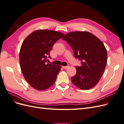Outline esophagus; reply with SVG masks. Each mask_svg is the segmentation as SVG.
I'll return each mask as SVG.
<instances>
[{
	"instance_id": "esophagus-1",
	"label": "esophagus",
	"mask_w": 124,
	"mask_h": 124,
	"mask_svg": "<svg viewBox=\"0 0 124 124\" xmlns=\"http://www.w3.org/2000/svg\"><path fill=\"white\" fill-rule=\"evenodd\" d=\"M62 67L63 69H67L69 67V66H62Z\"/></svg>"
}]
</instances>
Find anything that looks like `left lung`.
Listing matches in <instances>:
<instances>
[{"label": "left lung", "instance_id": "8db88e82", "mask_svg": "<svg viewBox=\"0 0 124 124\" xmlns=\"http://www.w3.org/2000/svg\"><path fill=\"white\" fill-rule=\"evenodd\" d=\"M73 51L74 57L80 61L77 73L71 78L72 83L83 90L92 88L98 83L106 68L107 51L99 38L88 31H72L62 38Z\"/></svg>", "mask_w": 124, "mask_h": 124}]
</instances>
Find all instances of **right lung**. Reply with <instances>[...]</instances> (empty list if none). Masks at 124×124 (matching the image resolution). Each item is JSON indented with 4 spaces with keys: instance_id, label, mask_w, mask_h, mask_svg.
Instances as JSON below:
<instances>
[{
    "instance_id": "1",
    "label": "right lung",
    "mask_w": 124,
    "mask_h": 124,
    "mask_svg": "<svg viewBox=\"0 0 124 124\" xmlns=\"http://www.w3.org/2000/svg\"><path fill=\"white\" fill-rule=\"evenodd\" d=\"M63 33L47 29L33 31L24 40L20 51V63L25 80L32 87L44 91L53 85L61 66L46 64L54 44Z\"/></svg>"
}]
</instances>
